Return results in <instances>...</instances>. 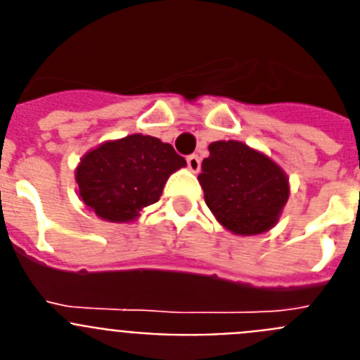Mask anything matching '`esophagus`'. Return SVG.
<instances>
[{
    "instance_id": "obj_1",
    "label": "esophagus",
    "mask_w": 360,
    "mask_h": 360,
    "mask_svg": "<svg viewBox=\"0 0 360 360\" xmlns=\"http://www.w3.org/2000/svg\"><path fill=\"white\" fill-rule=\"evenodd\" d=\"M187 167H189L193 173H198L200 167H202V158H200L198 155H189V157H187Z\"/></svg>"
}]
</instances>
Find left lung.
<instances>
[{"instance_id": "1", "label": "left lung", "mask_w": 360, "mask_h": 360, "mask_svg": "<svg viewBox=\"0 0 360 360\" xmlns=\"http://www.w3.org/2000/svg\"><path fill=\"white\" fill-rule=\"evenodd\" d=\"M209 153L198 180L219 224L245 236L274 227L288 200V178L281 167L243 142H212Z\"/></svg>"}]
</instances>
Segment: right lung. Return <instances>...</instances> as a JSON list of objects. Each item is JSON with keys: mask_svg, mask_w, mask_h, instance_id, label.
Wrapping results in <instances>:
<instances>
[{"mask_svg": "<svg viewBox=\"0 0 360 360\" xmlns=\"http://www.w3.org/2000/svg\"><path fill=\"white\" fill-rule=\"evenodd\" d=\"M186 165L171 144L129 135L86 153L75 173L79 196L108 221H131L158 202L171 173Z\"/></svg>", "mask_w": 360, "mask_h": 360, "instance_id": "right-lung-1", "label": "right lung"}]
</instances>
